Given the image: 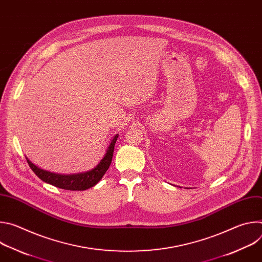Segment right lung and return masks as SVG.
<instances>
[{"label":"right lung","mask_w":262,"mask_h":262,"mask_svg":"<svg viewBox=\"0 0 262 262\" xmlns=\"http://www.w3.org/2000/svg\"><path fill=\"white\" fill-rule=\"evenodd\" d=\"M118 135L114 136V138L112 139L106 152L104 154L103 158L101 161L98 163V165L93 168L90 171L84 172V173H78V174H58V173H53L43 169H40L37 166H35L28 158L27 162L32 169V171L38 176L42 181L50 183L52 185L57 186V188L63 189V190H68V191H85L88 190L92 186H94L104 175L106 170L108 169L111 163H112V158H113V152H114V146L117 141Z\"/></svg>","instance_id":"add662e5"}]
</instances>
